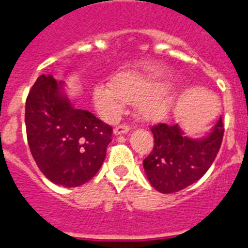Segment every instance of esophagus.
<instances>
[{
    "label": "esophagus",
    "mask_w": 248,
    "mask_h": 248,
    "mask_svg": "<svg viewBox=\"0 0 248 248\" xmlns=\"http://www.w3.org/2000/svg\"><path fill=\"white\" fill-rule=\"evenodd\" d=\"M129 129H131V127H129L128 124H120V126L113 128V135H116V136L124 135V133H127Z\"/></svg>",
    "instance_id": "1"
}]
</instances>
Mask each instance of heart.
<instances>
[{"mask_svg": "<svg viewBox=\"0 0 248 248\" xmlns=\"http://www.w3.org/2000/svg\"><path fill=\"white\" fill-rule=\"evenodd\" d=\"M111 84L98 85L93 92L95 106L108 119L117 116L127 101L137 103L144 121H160L170 113L176 99L172 93H168V83L140 72L120 73Z\"/></svg>", "mask_w": 248, "mask_h": 248, "instance_id": "obj_1", "label": "heart"}]
</instances>
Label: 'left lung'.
Masks as SVG:
<instances>
[{
	"mask_svg": "<svg viewBox=\"0 0 248 248\" xmlns=\"http://www.w3.org/2000/svg\"><path fill=\"white\" fill-rule=\"evenodd\" d=\"M154 147L143 160L150 185L161 193H173L201 179L220 149L224 136L221 117L204 138L186 137L179 124L152 127Z\"/></svg>",
	"mask_w": 248,
	"mask_h": 248,
	"instance_id": "1",
	"label": "left lung"
}]
</instances>
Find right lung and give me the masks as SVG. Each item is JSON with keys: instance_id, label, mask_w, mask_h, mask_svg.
Here are the masks:
<instances>
[{"instance_id": "obj_1", "label": "right lung", "mask_w": 248, "mask_h": 248, "mask_svg": "<svg viewBox=\"0 0 248 248\" xmlns=\"http://www.w3.org/2000/svg\"><path fill=\"white\" fill-rule=\"evenodd\" d=\"M63 82L41 75L25 103L30 152L54 184L78 187L95 176L106 156L112 127L87 110L73 108Z\"/></svg>"}]
</instances>
